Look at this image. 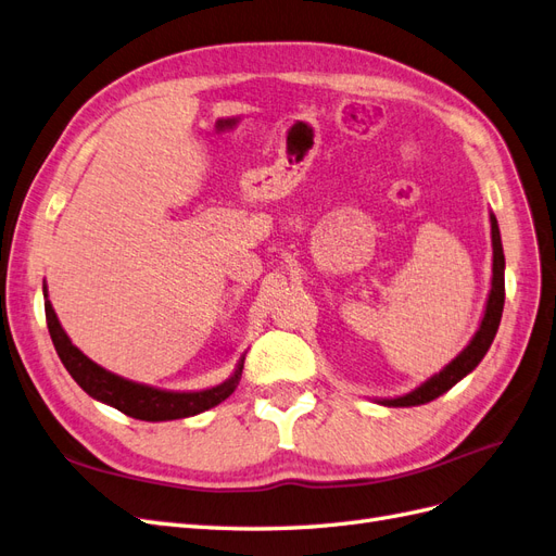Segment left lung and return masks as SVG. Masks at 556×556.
<instances>
[{"mask_svg":"<svg viewBox=\"0 0 556 556\" xmlns=\"http://www.w3.org/2000/svg\"><path fill=\"white\" fill-rule=\"evenodd\" d=\"M489 224H491V249H494V258H491V289L486 295L480 328L475 330L470 342L440 372L431 375L426 382H421L419 387H415L403 395H395V399H375V403L387 405V407H415V405L431 403L480 366V361L484 358L491 342L496 338L503 303H505V256H503L498 220L494 212L489 214Z\"/></svg>","mask_w":556,"mask_h":556,"instance_id":"1","label":"left lung"}]
</instances>
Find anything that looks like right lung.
I'll use <instances>...</instances> for the list:
<instances>
[{
	"instance_id": "add662e5",
	"label": "right lung",
	"mask_w": 556,
	"mask_h": 556,
	"mask_svg": "<svg viewBox=\"0 0 556 556\" xmlns=\"http://www.w3.org/2000/svg\"><path fill=\"white\" fill-rule=\"evenodd\" d=\"M43 309H46V324H49V332L55 352L62 361V366L74 377V382L81 387L90 399L100 401L104 405L116 407L123 415L141 421H172V419H186L195 417L200 412H207L224 403L228 395L237 389L244 370V356L237 361L232 375L216 387L200 389V391H169L161 387L132 382L116 372H111L102 366H98L92 358H88L81 349H78L70 336L62 328L58 314L49 300V289L43 281Z\"/></svg>"
}]
</instances>
